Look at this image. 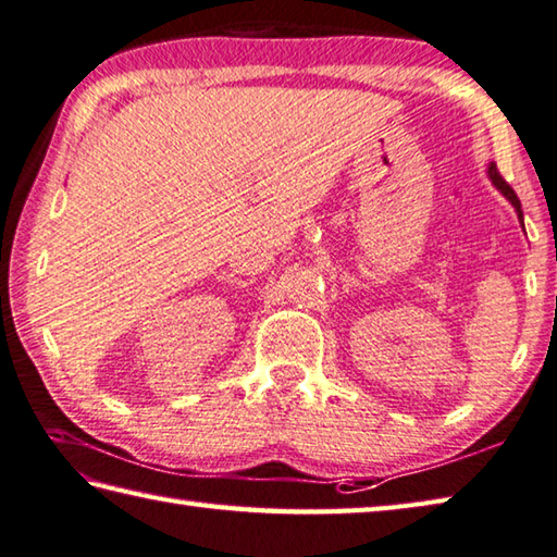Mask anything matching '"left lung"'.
<instances>
[{
  "label": "left lung",
  "instance_id": "8db88e82",
  "mask_svg": "<svg viewBox=\"0 0 557 557\" xmlns=\"http://www.w3.org/2000/svg\"><path fill=\"white\" fill-rule=\"evenodd\" d=\"M487 178L493 181L495 188H497L499 193H503L505 198L511 202V207H515V210H517V216H519L521 226H524V212H521V202H519V198H517V193L511 190V185H509V183H507L503 176H499V171H497L495 163H490V166H487Z\"/></svg>",
  "mask_w": 557,
  "mask_h": 557
}]
</instances>
